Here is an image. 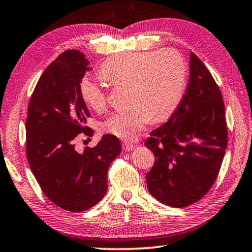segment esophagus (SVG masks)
I'll return each instance as SVG.
<instances>
[{"label": "esophagus", "instance_id": "obj_1", "mask_svg": "<svg viewBox=\"0 0 252 252\" xmlns=\"http://www.w3.org/2000/svg\"><path fill=\"white\" fill-rule=\"evenodd\" d=\"M122 147L126 151H132L135 148V145H133V143H131V142H123Z\"/></svg>", "mask_w": 252, "mask_h": 252}]
</instances>
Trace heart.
<instances>
[{"label": "heart", "instance_id": "1", "mask_svg": "<svg viewBox=\"0 0 252 252\" xmlns=\"http://www.w3.org/2000/svg\"><path fill=\"white\" fill-rule=\"evenodd\" d=\"M98 74L115 89L127 86L131 105L129 110L111 114L101 125L102 131L132 140L151 119L160 122L174 113L185 91L187 65L174 49L127 53L107 59ZM79 93L91 109H105L104 91L90 78L79 82Z\"/></svg>", "mask_w": 252, "mask_h": 252}]
</instances>
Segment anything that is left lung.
Listing matches in <instances>:
<instances>
[{"instance_id":"obj_1","label":"left lung","mask_w":252,"mask_h":252,"mask_svg":"<svg viewBox=\"0 0 252 252\" xmlns=\"http://www.w3.org/2000/svg\"><path fill=\"white\" fill-rule=\"evenodd\" d=\"M189 71L181 104L146 141L156 158L146 175L148 190L171 207L189 206L210 190L227 145L221 92L194 53L189 56Z\"/></svg>"}]
</instances>
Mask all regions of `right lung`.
I'll list each match as a JSON object with an SVG mask.
<instances>
[{"label":"right lung","instance_id":"right-lung-1","mask_svg":"<svg viewBox=\"0 0 252 252\" xmlns=\"http://www.w3.org/2000/svg\"><path fill=\"white\" fill-rule=\"evenodd\" d=\"M90 62L78 50H67L47 67L31 96L27 130V157L46 196L70 212L96 205L107 190V170L121 154L115 135L104 134L94 148L75 149L78 133L90 117L79 93V82Z\"/></svg>","mask_w":252,"mask_h":252}]
</instances>
